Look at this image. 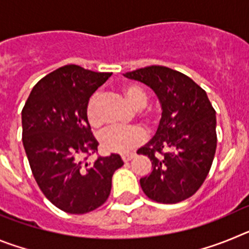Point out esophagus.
<instances>
[{
    "instance_id": "1",
    "label": "esophagus",
    "mask_w": 249,
    "mask_h": 249,
    "mask_svg": "<svg viewBox=\"0 0 249 249\" xmlns=\"http://www.w3.org/2000/svg\"><path fill=\"white\" fill-rule=\"evenodd\" d=\"M135 156H136L135 153H123L121 157H122L123 162H128V160H133V158H135Z\"/></svg>"
}]
</instances>
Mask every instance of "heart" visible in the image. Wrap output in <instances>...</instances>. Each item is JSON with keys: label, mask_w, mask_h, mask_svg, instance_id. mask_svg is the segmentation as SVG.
Here are the masks:
<instances>
[{"label": "heart", "mask_w": 249, "mask_h": 249, "mask_svg": "<svg viewBox=\"0 0 249 249\" xmlns=\"http://www.w3.org/2000/svg\"><path fill=\"white\" fill-rule=\"evenodd\" d=\"M123 94L129 105L136 109H142L147 105V94L142 87L135 83H129L123 87ZM98 102L100 93L96 92L91 96L87 103V118L92 126H98L101 123L100 113H98ZM146 138L143 129L140 127H121L111 126L103 129L100 135L101 146L105 151L112 153H127L140 146Z\"/></svg>", "instance_id": "obj_1"}]
</instances>
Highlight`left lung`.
<instances>
[{
	"label": "left lung",
	"mask_w": 249,
	"mask_h": 249,
	"mask_svg": "<svg viewBox=\"0 0 249 249\" xmlns=\"http://www.w3.org/2000/svg\"><path fill=\"white\" fill-rule=\"evenodd\" d=\"M123 76L148 86L162 109L156 135L137 151L152 162L151 173L140 179L141 187L160 203L184 201L199 190L212 166L215 111L195 81L168 67L151 66Z\"/></svg>",
	"instance_id": "8db88e82"
}]
</instances>
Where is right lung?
I'll return each mask as SVG.
<instances>
[{"label":"right lung","instance_id":"1","mask_svg":"<svg viewBox=\"0 0 249 249\" xmlns=\"http://www.w3.org/2000/svg\"><path fill=\"white\" fill-rule=\"evenodd\" d=\"M112 73L67 65L51 72L31 91L22 109V142L37 184L52 204L83 214L108 198L120 155L82 160L97 151L87 103Z\"/></svg>","mask_w":249,"mask_h":249}]
</instances>
